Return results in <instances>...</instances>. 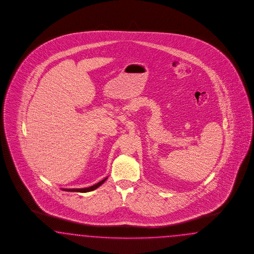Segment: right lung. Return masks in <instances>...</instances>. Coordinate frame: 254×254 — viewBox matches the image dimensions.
<instances>
[{
	"instance_id": "1",
	"label": "right lung",
	"mask_w": 254,
	"mask_h": 254,
	"mask_svg": "<svg viewBox=\"0 0 254 254\" xmlns=\"http://www.w3.org/2000/svg\"><path fill=\"white\" fill-rule=\"evenodd\" d=\"M106 180H107V178L104 179V180H102V181H100V183H98L97 185H94L93 186H90V187H87V188H81V189H64V190H65V191H68V192H90V191H93V190L97 189L98 187H100V185H102Z\"/></svg>"
}]
</instances>
